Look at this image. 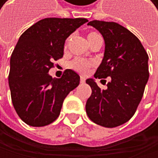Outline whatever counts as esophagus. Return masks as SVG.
<instances>
[{"label":"esophagus","instance_id":"esophagus-1","mask_svg":"<svg viewBox=\"0 0 158 158\" xmlns=\"http://www.w3.org/2000/svg\"><path fill=\"white\" fill-rule=\"evenodd\" d=\"M84 82H85V78L83 77H81V83H84Z\"/></svg>","mask_w":158,"mask_h":158}]
</instances>
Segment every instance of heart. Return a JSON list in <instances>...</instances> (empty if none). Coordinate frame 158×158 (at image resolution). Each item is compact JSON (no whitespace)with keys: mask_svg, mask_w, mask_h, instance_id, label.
<instances>
[{"mask_svg":"<svg viewBox=\"0 0 158 158\" xmlns=\"http://www.w3.org/2000/svg\"><path fill=\"white\" fill-rule=\"evenodd\" d=\"M98 36H99L98 33L96 32H91L89 35H88V40H92L93 39L97 38ZM92 62L91 61H87L85 60H82V59H75L74 60L71 61L70 65H71V67L77 71V72H80V73H82V74H85L89 71L90 67L92 66Z\"/></svg>","mask_w":158,"mask_h":158,"instance_id":"1","label":"heart"}]
</instances>
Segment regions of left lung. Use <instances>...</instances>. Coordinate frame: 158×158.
I'll list each match as a JSON object with an SVG mask.
<instances>
[{"label": "left lung", "instance_id": "1", "mask_svg": "<svg viewBox=\"0 0 158 158\" xmlns=\"http://www.w3.org/2000/svg\"><path fill=\"white\" fill-rule=\"evenodd\" d=\"M105 42L104 56L94 77H110L105 90L94 78L86 83L92 94L86 102L89 118L98 125L114 128L128 121L136 111L149 80L148 54L131 31L113 22L92 21Z\"/></svg>", "mask_w": 158, "mask_h": 158}]
</instances>
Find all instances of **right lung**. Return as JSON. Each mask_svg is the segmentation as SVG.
<instances>
[{"instance_id":"right-lung-1","label":"right lung","mask_w":158,"mask_h":158,"mask_svg":"<svg viewBox=\"0 0 158 158\" xmlns=\"http://www.w3.org/2000/svg\"><path fill=\"white\" fill-rule=\"evenodd\" d=\"M88 20L46 18L24 31L10 59L8 83L18 116L33 127L55 121L64 98L80 84V76L66 69L60 78L49 74L53 61L63 56L64 42Z\"/></svg>"}]
</instances>
